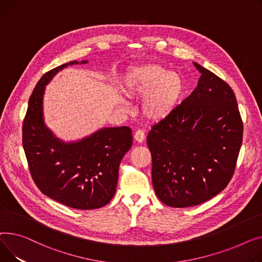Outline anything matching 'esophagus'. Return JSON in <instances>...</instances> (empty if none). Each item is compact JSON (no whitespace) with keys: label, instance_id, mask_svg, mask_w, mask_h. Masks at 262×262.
I'll return each instance as SVG.
<instances>
[{"label":"esophagus","instance_id":"obj_1","mask_svg":"<svg viewBox=\"0 0 262 262\" xmlns=\"http://www.w3.org/2000/svg\"><path fill=\"white\" fill-rule=\"evenodd\" d=\"M134 140L138 143H143L144 140H145V132L143 130H137L135 133H134Z\"/></svg>","mask_w":262,"mask_h":262}]
</instances>
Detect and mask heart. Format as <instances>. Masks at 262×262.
<instances>
[{"mask_svg":"<svg viewBox=\"0 0 262 262\" xmlns=\"http://www.w3.org/2000/svg\"><path fill=\"white\" fill-rule=\"evenodd\" d=\"M124 93L134 99L143 98L141 111L152 122L170 116L185 92L182 76L159 64H148L129 71L122 80Z\"/></svg>","mask_w":262,"mask_h":262,"instance_id":"obj_1","label":"heart"}]
</instances>
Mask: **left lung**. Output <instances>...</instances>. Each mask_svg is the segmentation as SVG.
Listing matches in <instances>:
<instances>
[{
	"mask_svg": "<svg viewBox=\"0 0 262 262\" xmlns=\"http://www.w3.org/2000/svg\"><path fill=\"white\" fill-rule=\"evenodd\" d=\"M193 64L201 73L196 88L147 136L153 187L164 204L177 208L201 204L227 186L243 135L232 88Z\"/></svg>",
	"mask_w": 262,
	"mask_h": 262,
	"instance_id": "1",
	"label": "left lung"
}]
</instances>
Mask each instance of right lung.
<instances>
[{"instance_id": "add662e5", "label": "right lung", "mask_w": 262, "mask_h": 262, "mask_svg": "<svg viewBox=\"0 0 262 262\" xmlns=\"http://www.w3.org/2000/svg\"><path fill=\"white\" fill-rule=\"evenodd\" d=\"M78 63L71 61L41 77L29 97L22 143L40 191L58 203L86 210L102 207L114 196L120 161L132 146V131L129 127L102 128L82 140L66 143L45 126V85L59 71Z\"/></svg>"}]
</instances>
